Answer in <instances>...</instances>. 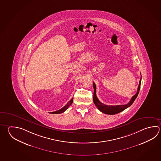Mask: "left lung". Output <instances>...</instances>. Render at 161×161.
I'll return each instance as SVG.
<instances>
[{"instance_id": "left-lung-1", "label": "left lung", "mask_w": 161, "mask_h": 161, "mask_svg": "<svg viewBox=\"0 0 161 161\" xmlns=\"http://www.w3.org/2000/svg\"><path fill=\"white\" fill-rule=\"evenodd\" d=\"M141 79L142 77L141 76L140 83L137 89V92L136 94L134 95L132 98H131L130 101L129 103L126 105H106L103 103H101L100 101L98 100V98L96 96V85L93 82V88H94V93H93V102L96 106H97V108L100 110L102 113L107 114H115L119 112H121L122 111L126 109L129 106H130L132 103H133L134 101L136 99V97L138 96V94L140 92V86H141Z\"/></svg>"}]
</instances>
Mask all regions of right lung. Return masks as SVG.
Masks as SVG:
<instances>
[{
  "label": "right lung",
  "instance_id": "right-lung-1",
  "mask_svg": "<svg viewBox=\"0 0 161 161\" xmlns=\"http://www.w3.org/2000/svg\"><path fill=\"white\" fill-rule=\"evenodd\" d=\"M73 98H72L63 108H62L61 109L58 110L57 111L53 112H51L50 113H51V114H60V113H61L64 112H65V111L69 108V106L72 103H73Z\"/></svg>",
  "mask_w": 161,
  "mask_h": 161
}]
</instances>
